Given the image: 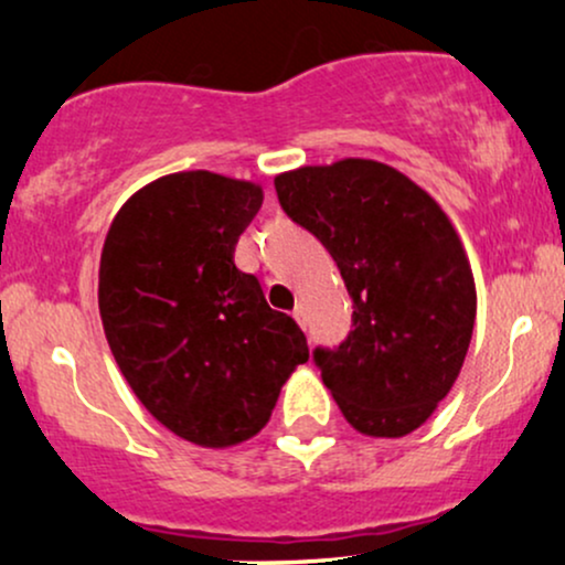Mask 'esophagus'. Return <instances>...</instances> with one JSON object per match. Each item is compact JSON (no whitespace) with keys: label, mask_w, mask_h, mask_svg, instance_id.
<instances>
[{"label":"esophagus","mask_w":565,"mask_h":565,"mask_svg":"<svg viewBox=\"0 0 565 565\" xmlns=\"http://www.w3.org/2000/svg\"><path fill=\"white\" fill-rule=\"evenodd\" d=\"M291 316H295V319H297V323H300V327L305 329V327H308V313H305V305H297V308L295 310H291Z\"/></svg>","instance_id":"obj_1"}]
</instances>
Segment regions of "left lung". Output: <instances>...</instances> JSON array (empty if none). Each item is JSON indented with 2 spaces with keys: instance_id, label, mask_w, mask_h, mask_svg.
Returning a JSON list of instances; mask_svg holds the SVG:
<instances>
[{
  "instance_id": "obj_1",
  "label": "left lung",
  "mask_w": 565,
  "mask_h": 565,
  "mask_svg": "<svg viewBox=\"0 0 565 565\" xmlns=\"http://www.w3.org/2000/svg\"><path fill=\"white\" fill-rule=\"evenodd\" d=\"M278 204L327 246L353 297V329L316 348L323 385L364 436L417 430L451 391L476 323V284L449 217L372 159L276 178Z\"/></svg>"
}]
</instances>
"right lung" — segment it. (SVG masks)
<instances>
[{
    "mask_svg": "<svg viewBox=\"0 0 565 565\" xmlns=\"http://www.w3.org/2000/svg\"><path fill=\"white\" fill-rule=\"evenodd\" d=\"M260 185L178 172L135 193L100 257L103 329L140 404L174 436L233 446L270 419L308 340L233 263Z\"/></svg>",
    "mask_w": 565,
    "mask_h": 565,
    "instance_id": "1",
    "label": "right lung"
}]
</instances>
